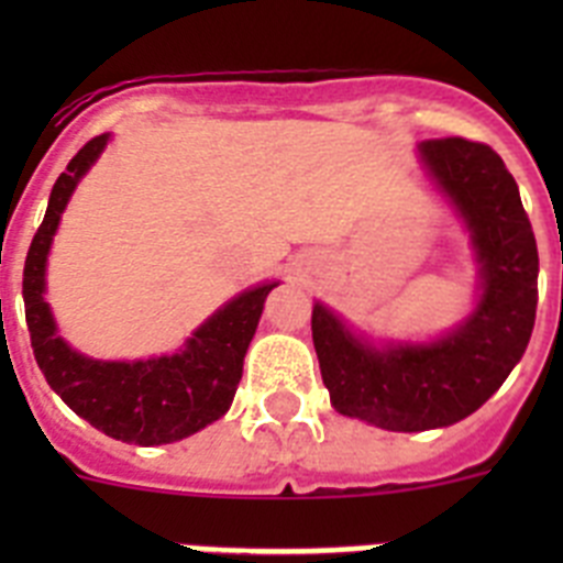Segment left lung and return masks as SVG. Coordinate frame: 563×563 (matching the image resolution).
<instances>
[{"instance_id":"8db88e82","label":"left lung","mask_w":563,"mask_h":563,"mask_svg":"<svg viewBox=\"0 0 563 563\" xmlns=\"http://www.w3.org/2000/svg\"><path fill=\"white\" fill-rule=\"evenodd\" d=\"M420 154L474 233L485 287L474 316L429 346L377 352L327 307H312L332 409L389 431L442 429L474 415L525 355L539 305V247L505 161L467 137H434Z\"/></svg>"}]
</instances>
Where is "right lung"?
Masks as SVG:
<instances>
[{"label":"right lung","instance_id":"obj_1","mask_svg":"<svg viewBox=\"0 0 563 563\" xmlns=\"http://www.w3.org/2000/svg\"><path fill=\"white\" fill-rule=\"evenodd\" d=\"M109 134H98L67 163V172L53 186L49 206L24 258V318L30 346L38 369L78 417L112 440L134 445H166L208 422L220 420L231 409L242 380V361L256 332L267 292L276 285H262L242 292L231 305L194 332L188 346L177 355L134 363H103L78 355L56 335V324L44 301V262L69 194L76 188Z\"/></svg>","mask_w":563,"mask_h":563}]
</instances>
